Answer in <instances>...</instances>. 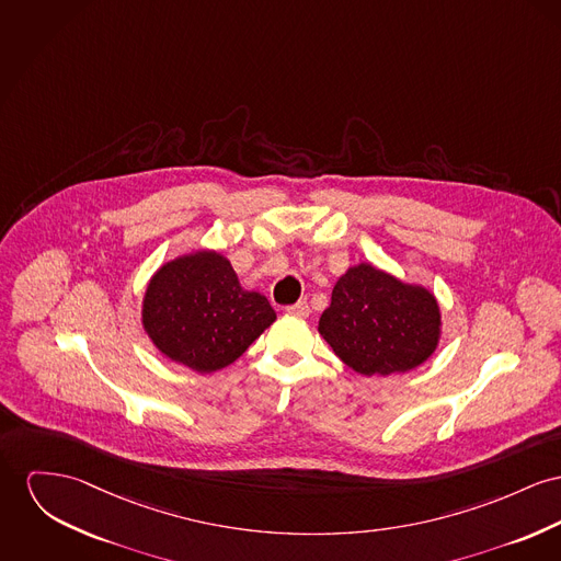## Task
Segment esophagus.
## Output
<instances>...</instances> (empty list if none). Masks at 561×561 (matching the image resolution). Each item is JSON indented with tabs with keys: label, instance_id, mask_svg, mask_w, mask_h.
<instances>
[{
	"label": "esophagus",
	"instance_id": "esophagus-1",
	"mask_svg": "<svg viewBox=\"0 0 561 561\" xmlns=\"http://www.w3.org/2000/svg\"><path fill=\"white\" fill-rule=\"evenodd\" d=\"M287 312H289V314H296V317H308V312H310L308 301L301 299V301L294 304V306H287Z\"/></svg>",
	"mask_w": 561,
	"mask_h": 561
}]
</instances>
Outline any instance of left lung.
<instances>
[{"instance_id": "left-lung-1", "label": "left lung", "mask_w": 561, "mask_h": 561, "mask_svg": "<svg viewBox=\"0 0 561 561\" xmlns=\"http://www.w3.org/2000/svg\"><path fill=\"white\" fill-rule=\"evenodd\" d=\"M440 325V306L430 289L359 263L337 278L319 334L355 373L389 376L430 359Z\"/></svg>"}]
</instances>
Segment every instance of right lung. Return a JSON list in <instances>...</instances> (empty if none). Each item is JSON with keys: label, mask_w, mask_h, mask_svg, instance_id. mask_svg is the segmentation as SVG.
I'll return each mask as SVG.
<instances>
[{"label": "right lung", "mask_w": 561, "mask_h": 561, "mask_svg": "<svg viewBox=\"0 0 561 561\" xmlns=\"http://www.w3.org/2000/svg\"><path fill=\"white\" fill-rule=\"evenodd\" d=\"M274 321L267 298L247 291L217 251L163 263L142 299V328L152 344L199 374L233 364Z\"/></svg>", "instance_id": "right-lung-1"}]
</instances>
